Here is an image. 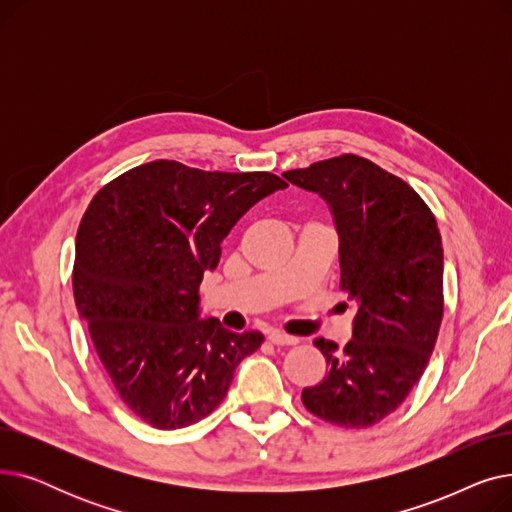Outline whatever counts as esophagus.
<instances>
[{"label":"esophagus","mask_w":512,"mask_h":512,"mask_svg":"<svg viewBox=\"0 0 512 512\" xmlns=\"http://www.w3.org/2000/svg\"><path fill=\"white\" fill-rule=\"evenodd\" d=\"M267 340H270V342L276 344V346H292V344L299 342V338L288 336V334H284V332H280V330H272L270 334H267Z\"/></svg>","instance_id":"esophagus-1"}]
</instances>
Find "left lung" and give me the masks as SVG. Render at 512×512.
<instances>
[{"instance_id":"obj_1","label":"left lung","mask_w":512,"mask_h":512,"mask_svg":"<svg viewBox=\"0 0 512 512\" xmlns=\"http://www.w3.org/2000/svg\"><path fill=\"white\" fill-rule=\"evenodd\" d=\"M284 178L328 201L340 236V290L357 303L344 348L313 340L328 375L303 390V405L346 429L371 427L405 402L438 340L444 315L438 222L411 184L353 153Z\"/></svg>"}]
</instances>
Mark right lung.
<instances>
[{
    "label": "right lung",
    "instance_id": "obj_1",
    "mask_svg": "<svg viewBox=\"0 0 512 512\" xmlns=\"http://www.w3.org/2000/svg\"><path fill=\"white\" fill-rule=\"evenodd\" d=\"M288 184L270 172H205L157 159L107 182L76 234L72 288L97 357L124 405L180 429L220 405L236 365L263 342L199 319V284L222 240Z\"/></svg>",
    "mask_w": 512,
    "mask_h": 512
}]
</instances>
